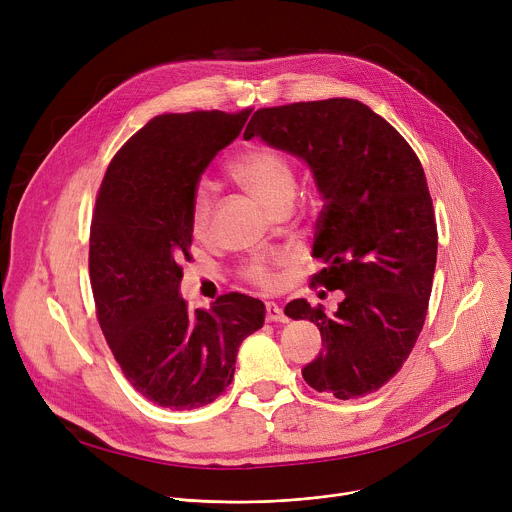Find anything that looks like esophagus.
Here are the masks:
<instances>
[{
    "label": "esophagus",
    "mask_w": 512,
    "mask_h": 512,
    "mask_svg": "<svg viewBox=\"0 0 512 512\" xmlns=\"http://www.w3.org/2000/svg\"><path fill=\"white\" fill-rule=\"evenodd\" d=\"M265 318H267V322H287V316L275 302L265 304Z\"/></svg>",
    "instance_id": "34e87169"
}]
</instances>
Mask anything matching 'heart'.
<instances>
[{
	"mask_svg": "<svg viewBox=\"0 0 512 512\" xmlns=\"http://www.w3.org/2000/svg\"><path fill=\"white\" fill-rule=\"evenodd\" d=\"M231 176L247 188L267 210L277 212L291 206L296 198V172L285 156L275 150L253 145L241 152L229 166ZM214 214V194L206 184H198L190 200V227L196 237L210 233ZM289 263L285 251H273L251 257L239 269L241 277L261 289H275L279 285V267Z\"/></svg>",
	"mask_w": 512,
	"mask_h": 512,
	"instance_id": "obj_1",
	"label": "heart"
}]
</instances>
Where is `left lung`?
<instances>
[{
  "mask_svg": "<svg viewBox=\"0 0 512 512\" xmlns=\"http://www.w3.org/2000/svg\"><path fill=\"white\" fill-rule=\"evenodd\" d=\"M308 162L324 206L312 285L342 289L334 316L294 300L285 316L310 320L322 352L306 383L336 399L379 391L423 328L437 257L433 202L419 158L381 115L354 99L257 109L243 133ZM326 294V291H322Z\"/></svg>",
  "mask_w": 512,
  "mask_h": 512,
  "instance_id": "obj_1",
  "label": "left lung"
}]
</instances>
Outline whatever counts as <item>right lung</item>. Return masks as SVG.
<instances>
[{
  "label": "right lung",
  "mask_w": 512,
  "mask_h": 512,
  "mask_svg": "<svg viewBox=\"0 0 512 512\" xmlns=\"http://www.w3.org/2000/svg\"><path fill=\"white\" fill-rule=\"evenodd\" d=\"M249 115L154 117L113 156L97 192L89 247L97 320L125 379L160 407L196 409L223 395L241 342L265 320L263 302L237 291L196 312L178 296L192 192Z\"/></svg>",
  "instance_id": "obj_1"
}]
</instances>
